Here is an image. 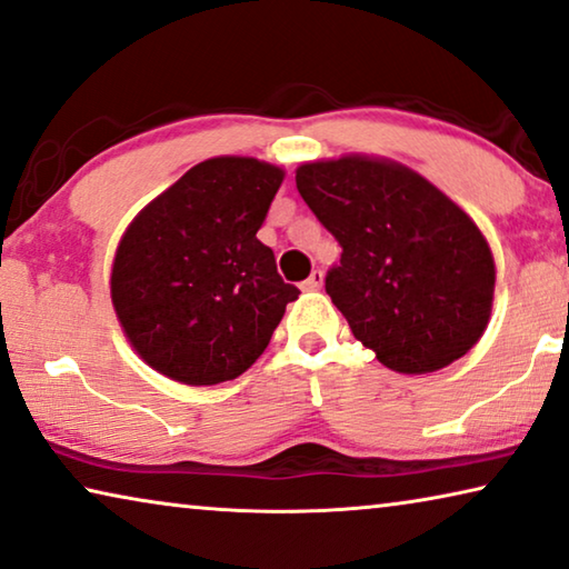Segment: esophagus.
<instances>
[{
	"instance_id": "1",
	"label": "esophagus",
	"mask_w": 569,
	"mask_h": 569,
	"mask_svg": "<svg viewBox=\"0 0 569 569\" xmlns=\"http://www.w3.org/2000/svg\"><path fill=\"white\" fill-rule=\"evenodd\" d=\"M321 286H323V273H321V270H313V273L306 278L301 288H303V291H319Z\"/></svg>"
}]
</instances>
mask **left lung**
Returning <instances> with one entry per match:
<instances>
[{
    "label": "left lung",
    "instance_id": "1",
    "mask_svg": "<svg viewBox=\"0 0 569 569\" xmlns=\"http://www.w3.org/2000/svg\"><path fill=\"white\" fill-rule=\"evenodd\" d=\"M296 187L341 246L327 293L387 369L438 372L483 337L493 256L446 192L400 161L367 154L306 161Z\"/></svg>",
    "mask_w": 569,
    "mask_h": 569
}]
</instances>
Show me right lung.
Instances as JSON below:
<instances>
[{
  "label": "right lung",
  "instance_id": "1",
  "mask_svg": "<svg viewBox=\"0 0 569 569\" xmlns=\"http://www.w3.org/2000/svg\"><path fill=\"white\" fill-rule=\"evenodd\" d=\"M286 171L252 157L194 164L131 220L111 301L133 351L169 380H236L263 355L299 288L256 236Z\"/></svg>",
  "mask_w": 569,
  "mask_h": 569
}]
</instances>
